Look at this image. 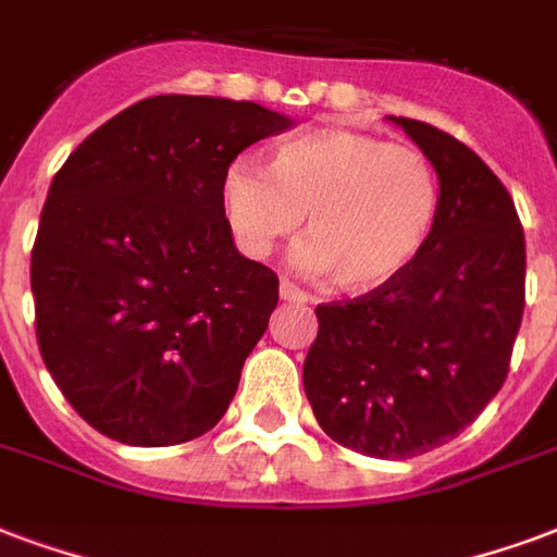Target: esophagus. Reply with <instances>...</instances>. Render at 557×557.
<instances>
[{
  "instance_id": "obj_1",
  "label": "esophagus",
  "mask_w": 557,
  "mask_h": 557,
  "mask_svg": "<svg viewBox=\"0 0 557 557\" xmlns=\"http://www.w3.org/2000/svg\"><path fill=\"white\" fill-rule=\"evenodd\" d=\"M278 296H282L284 302H299V305L311 302V296L305 294L302 287H296L294 282H287V278H282V284H278Z\"/></svg>"
}]
</instances>
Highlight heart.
<instances>
[{"instance_id": "1", "label": "heart", "mask_w": 557, "mask_h": 557, "mask_svg": "<svg viewBox=\"0 0 557 557\" xmlns=\"http://www.w3.org/2000/svg\"><path fill=\"white\" fill-rule=\"evenodd\" d=\"M223 211L249 258L273 255L308 214L311 237L294 252L296 267L332 275L346 294H373L425 249L441 214V182L413 146L320 128L275 146L270 170L228 166Z\"/></svg>"}]
</instances>
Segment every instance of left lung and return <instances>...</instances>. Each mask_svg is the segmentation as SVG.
Listing matches in <instances>:
<instances>
[{
  "label": "left lung",
  "mask_w": 557,
  "mask_h": 557,
  "mask_svg": "<svg viewBox=\"0 0 557 557\" xmlns=\"http://www.w3.org/2000/svg\"><path fill=\"white\" fill-rule=\"evenodd\" d=\"M387 120L432 161L437 225L396 282L317 308L302 382L332 441L399 461L453 441L499 393L525 308V237L511 194L470 146Z\"/></svg>",
  "instance_id": "8db88e82"
}]
</instances>
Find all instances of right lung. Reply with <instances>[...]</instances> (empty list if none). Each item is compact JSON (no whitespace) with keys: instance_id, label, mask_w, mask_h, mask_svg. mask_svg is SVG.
<instances>
[{"instance_id":"1","label":"right lung","mask_w":557,"mask_h":557,"mask_svg":"<svg viewBox=\"0 0 557 557\" xmlns=\"http://www.w3.org/2000/svg\"><path fill=\"white\" fill-rule=\"evenodd\" d=\"M290 116L223 96H152L99 125L52 178L32 294L46 370L96 432L175 446L211 432L278 305L237 252L223 175Z\"/></svg>"}]
</instances>
